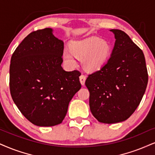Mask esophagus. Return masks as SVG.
I'll return each mask as SVG.
<instances>
[{
	"label": "esophagus",
	"instance_id": "esophagus-1",
	"mask_svg": "<svg viewBox=\"0 0 155 155\" xmlns=\"http://www.w3.org/2000/svg\"><path fill=\"white\" fill-rule=\"evenodd\" d=\"M85 80H86V77H85V75H83V74H81V75L80 76V81H81V83L82 85H85Z\"/></svg>",
	"mask_w": 155,
	"mask_h": 155
}]
</instances>
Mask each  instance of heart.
<instances>
[{"mask_svg": "<svg viewBox=\"0 0 155 155\" xmlns=\"http://www.w3.org/2000/svg\"><path fill=\"white\" fill-rule=\"evenodd\" d=\"M110 44L107 40L91 37L83 40L74 41L70 49H65L63 58L67 64H76L74 56L83 60L84 68L91 72L100 70L106 63L110 53Z\"/></svg>", "mask_w": 155, "mask_h": 155, "instance_id": "heart-1", "label": "heart"}]
</instances>
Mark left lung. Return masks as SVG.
Segmentation results:
<instances>
[{
	"label": "left lung",
	"instance_id": "1",
	"mask_svg": "<svg viewBox=\"0 0 155 155\" xmlns=\"http://www.w3.org/2000/svg\"><path fill=\"white\" fill-rule=\"evenodd\" d=\"M110 31L116 39L110 58L85 81L91 111L104 124L118 123L130 117L140 104L148 83L142 49L124 31Z\"/></svg>",
	"mask_w": 155,
	"mask_h": 155
}]
</instances>
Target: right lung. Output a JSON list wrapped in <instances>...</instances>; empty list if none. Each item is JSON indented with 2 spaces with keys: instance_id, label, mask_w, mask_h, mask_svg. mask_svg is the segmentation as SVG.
<instances>
[{
  "instance_id": "add662e5",
  "label": "right lung",
  "mask_w": 155,
  "mask_h": 155,
  "mask_svg": "<svg viewBox=\"0 0 155 155\" xmlns=\"http://www.w3.org/2000/svg\"><path fill=\"white\" fill-rule=\"evenodd\" d=\"M51 28L31 32L12 54L10 91L13 102L30 122L39 127L62 123L68 105L81 88V72L61 66L64 42Z\"/></svg>"
}]
</instances>
